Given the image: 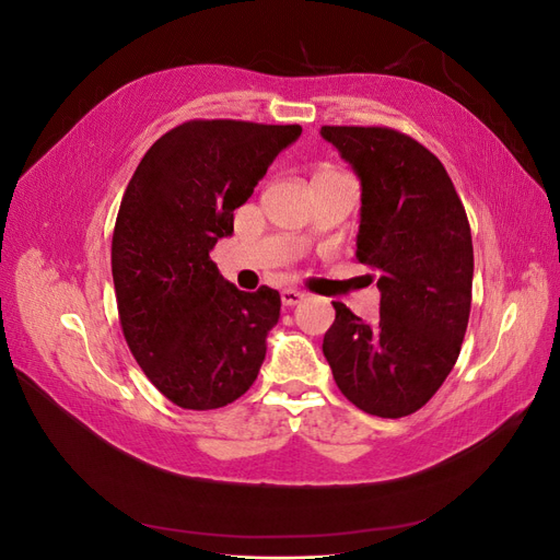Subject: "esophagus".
<instances>
[{
    "label": "esophagus",
    "mask_w": 560,
    "mask_h": 560,
    "mask_svg": "<svg viewBox=\"0 0 560 560\" xmlns=\"http://www.w3.org/2000/svg\"><path fill=\"white\" fill-rule=\"evenodd\" d=\"M280 299H282V306L292 308V306H299V303L306 299V294L299 292V290H282L280 292Z\"/></svg>",
    "instance_id": "obj_1"
}]
</instances>
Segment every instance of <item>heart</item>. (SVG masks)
Segmentation results:
<instances>
[{
  "label": "heart",
  "mask_w": 560,
  "mask_h": 560,
  "mask_svg": "<svg viewBox=\"0 0 560 560\" xmlns=\"http://www.w3.org/2000/svg\"><path fill=\"white\" fill-rule=\"evenodd\" d=\"M338 175H343V173L331 171V167H325V171H319L315 177H338Z\"/></svg>",
  "instance_id": "b5f03b06"
}]
</instances>
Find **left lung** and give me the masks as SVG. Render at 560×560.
Masks as SVG:
<instances>
[{
	"label": "left lung",
	"mask_w": 560,
	"mask_h": 560,
	"mask_svg": "<svg viewBox=\"0 0 560 560\" xmlns=\"http://www.w3.org/2000/svg\"><path fill=\"white\" fill-rule=\"evenodd\" d=\"M360 177L358 259L376 270L381 315L334 301L322 352L338 389L364 413L401 418L436 393L460 354L474 249L463 200L432 151L393 128L322 126Z\"/></svg>",
	"instance_id": "left-lung-1"
}]
</instances>
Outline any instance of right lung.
Returning <instances> with one entry per match:
<instances>
[{
    "label": "right lung",
    "instance_id": "add662e5",
    "mask_svg": "<svg viewBox=\"0 0 560 560\" xmlns=\"http://www.w3.org/2000/svg\"><path fill=\"white\" fill-rule=\"evenodd\" d=\"M299 135L301 126L186 121L151 144L128 182L112 238L118 319L147 378L182 409H219L257 381L280 294L266 284L241 292L210 252Z\"/></svg>",
    "mask_w": 560,
    "mask_h": 560
}]
</instances>
